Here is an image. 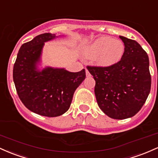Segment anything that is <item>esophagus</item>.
<instances>
[{
  "label": "esophagus",
  "mask_w": 158,
  "mask_h": 158,
  "mask_svg": "<svg viewBox=\"0 0 158 158\" xmlns=\"http://www.w3.org/2000/svg\"><path fill=\"white\" fill-rule=\"evenodd\" d=\"M86 77H90V76H91V74H90L89 72L87 69H86Z\"/></svg>",
  "instance_id": "34e87169"
}]
</instances>
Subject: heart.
Listing matches in <instances>:
<instances>
[{
    "label": "heart",
    "instance_id": "heart-1",
    "mask_svg": "<svg viewBox=\"0 0 158 158\" xmlns=\"http://www.w3.org/2000/svg\"><path fill=\"white\" fill-rule=\"evenodd\" d=\"M123 42L110 36H102L84 46L83 55L94 59L95 64L103 68H109L121 61L125 54Z\"/></svg>",
    "mask_w": 158,
    "mask_h": 158
}]
</instances>
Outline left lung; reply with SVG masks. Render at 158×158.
<instances>
[{
	"label": "left lung",
	"instance_id": "obj_1",
	"mask_svg": "<svg viewBox=\"0 0 158 158\" xmlns=\"http://www.w3.org/2000/svg\"><path fill=\"white\" fill-rule=\"evenodd\" d=\"M125 47L119 63L109 68L87 66L95 81V95L100 109L109 117L125 119L136 114L151 89L149 60L135 40L119 36Z\"/></svg>",
	"mask_w": 158,
	"mask_h": 158
}]
</instances>
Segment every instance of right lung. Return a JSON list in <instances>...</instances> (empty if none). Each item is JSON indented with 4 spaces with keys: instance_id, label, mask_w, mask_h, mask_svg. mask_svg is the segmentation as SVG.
<instances>
[{
    "instance_id": "1",
    "label": "right lung",
    "mask_w": 158,
    "mask_h": 158,
    "mask_svg": "<svg viewBox=\"0 0 158 158\" xmlns=\"http://www.w3.org/2000/svg\"><path fill=\"white\" fill-rule=\"evenodd\" d=\"M59 36L42 33L23 44L13 67V81L22 102L32 112L48 117L61 116L69 109L74 91L86 77L85 69L71 72L64 68H39L45 42Z\"/></svg>"
}]
</instances>
